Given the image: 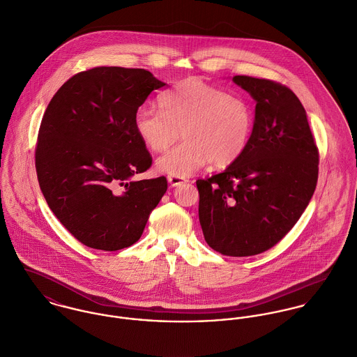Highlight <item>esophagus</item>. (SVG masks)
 Returning <instances> with one entry per match:
<instances>
[{
  "instance_id": "obj_1",
  "label": "esophagus",
  "mask_w": 357,
  "mask_h": 357,
  "mask_svg": "<svg viewBox=\"0 0 357 357\" xmlns=\"http://www.w3.org/2000/svg\"><path fill=\"white\" fill-rule=\"evenodd\" d=\"M167 181H169V184H170L172 187H178V185H181V184L188 183L187 178L178 177V176H169V177H167Z\"/></svg>"
}]
</instances>
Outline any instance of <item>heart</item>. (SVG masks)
<instances>
[{"label":"heart","instance_id":"obj_1","mask_svg":"<svg viewBox=\"0 0 357 357\" xmlns=\"http://www.w3.org/2000/svg\"><path fill=\"white\" fill-rule=\"evenodd\" d=\"M159 107L143 105L135 115V130L153 153L166 151L156 169L184 177L204 165L227 167L246 151L255 126L253 108L246 99L229 95L201 78H187L159 98Z\"/></svg>","mask_w":357,"mask_h":357}]
</instances>
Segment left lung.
Returning a JSON list of instances; mask_svg holds the SVG:
<instances>
[{
    "mask_svg": "<svg viewBox=\"0 0 357 357\" xmlns=\"http://www.w3.org/2000/svg\"><path fill=\"white\" fill-rule=\"evenodd\" d=\"M232 81L257 102L253 133L236 162L197 180L199 221L213 250L248 257L269 250L296 225L316 188L319 150L291 89L248 75Z\"/></svg>",
    "mask_w": 357,
    "mask_h": 357,
    "instance_id": "8db88e82",
    "label": "left lung"
}]
</instances>
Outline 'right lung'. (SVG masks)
<instances>
[{"label":"right lung","instance_id":"1","mask_svg":"<svg viewBox=\"0 0 357 357\" xmlns=\"http://www.w3.org/2000/svg\"><path fill=\"white\" fill-rule=\"evenodd\" d=\"M165 85L144 68L95 67L64 82L47 107L38 183L57 220L88 248L136 243L167 190L163 176L132 180L153 163L135 130L136 111Z\"/></svg>","mask_w":357,"mask_h":357}]
</instances>
